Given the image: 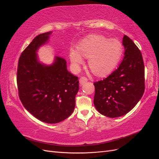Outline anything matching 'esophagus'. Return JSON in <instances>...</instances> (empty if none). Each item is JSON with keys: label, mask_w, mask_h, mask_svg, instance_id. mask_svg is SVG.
Wrapping results in <instances>:
<instances>
[{"label": "esophagus", "mask_w": 159, "mask_h": 159, "mask_svg": "<svg viewBox=\"0 0 159 159\" xmlns=\"http://www.w3.org/2000/svg\"><path fill=\"white\" fill-rule=\"evenodd\" d=\"M88 80V78H85V77H81V78L80 79V84L83 85L85 82H87Z\"/></svg>", "instance_id": "obj_1"}]
</instances>
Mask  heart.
Here are the masks:
<instances>
[{
	"mask_svg": "<svg viewBox=\"0 0 159 159\" xmlns=\"http://www.w3.org/2000/svg\"><path fill=\"white\" fill-rule=\"evenodd\" d=\"M123 46L116 39H108L102 35H90L78 46L71 50L70 59L75 68L82 63V56L88 59V66L94 74L105 76L115 69L121 59Z\"/></svg>",
	"mask_w": 159,
	"mask_h": 159,
	"instance_id": "heart-1",
	"label": "heart"
}]
</instances>
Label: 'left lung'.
<instances>
[{"label":"left lung","mask_w":159,"mask_h":159,"mask_svg":"<svg viewBox=\"0 0 159 159\" xmlns=\"http://www.w3.org/2000/svg\"><path fill=\"white\" fill-rule=\"evenodd\" d=\"M124 57L107 78L95 82L93 103L105 116L115 118L131 111L145 91V67L141 52L126 35L123 38Z\"/></svg>","instance_id":"obj_1"}]
</instances>
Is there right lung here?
I'll use <instances>...</instances> for the list:
<instances>
[{
    "mask_svg": "<svg viewBox=\"0 0 159 159\" xmlns=\"http://www.w3.org/2000/svg\"><path fill=\"white\" fill-rule=\"evenodd\" d=\"M52 32L38 35L19 58L17 85L19 98L34 117L46 123H57L70 116L79 90L78 78L68 71L66 61L56 56L46 65L37 52L49 41Z\"/></svg>",
    "mask_w": 159,
    "mask_h": 159,
    "instance_id": "obj_1",
    "label": "right lung"
}]
</instances>
